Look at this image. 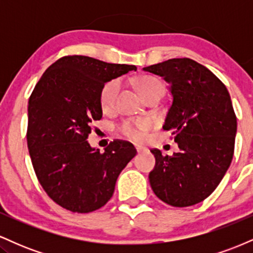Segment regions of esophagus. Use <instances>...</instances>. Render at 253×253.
Instances as JSON below:
<instances>
[{"mask_svg":"<svg viewBox=\"0 0 253 253\" xmlns=\"http://www.w3.org/2000/svg\"><path fill=\"white\" fill-rule=\"evenodd\" d=\"M135 149H136V151H138V153H140V152H144V151H145L144 147H141V146H136Z\"/></svg>","mask_w":253,"mask_h":253,"instance_id":"1","label":"esophagus"}]
</instances>
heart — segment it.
<instances>
[{"label":"heart","mask_w":253,"mask_h":253,"mask_svg":"<svg viewBox=\"0 0 253 253\" xmlns=\"http://www.w3.org/2000/svg\"><path fill=\"white\" fill-rule=\"evenodd\" d=\"M138 86L141 94L149 100L156 95L164 94V85L158 78L152 76H143L138 80ZM121 83L119 80H112L102 86L100 92V103L103 110H109L117 103ZM152 127V121L150 119H129L125 120L118 126V130L124 136L134 141L143 140L145 133Z\"/></svg>","instance_id":"b5f03b06"}]
</instances>
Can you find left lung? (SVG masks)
I'll list each match as a JSON object with an SVG mask.
<instances>
[{
  "mask_svg": "<svg viewBox=\"0 0 253 253\" xmlns=\"http://www.w3.org/2000/svg\"><path fill=\"white\" fill-rule=\"evenodd\" d=\"M144 71L164 77L173 100L164 130H171L179 151L163 156L152 149L156 167L151 188L173 207L202 202L215 190L234 153L237 117L228 90L206 66L189 58H173Z\"/></svg>",
  "mask_w": 253,
  "mask_h": 253,
  "instance_id": "obj_1",
  "label": "left lung"
}]
</instances>
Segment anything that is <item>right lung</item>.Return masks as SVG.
I'll use <instances>...</instances> for the list:
<instances>
[{
	"instance_id": "1",
	"label": "right lung",
	"mask_w": 253,
	"mask_h": 253,
	"mask_svg": "<svg viewBox=\"0 0 253 253\" xmlns=\"http://www.w3.org/2000/svg\"><path fill=\"white\" fill-rule=\"evenodd\" d=\"M136 70L86 56L59 58L38 81L28 101L27 146L38 181L57 205L74 213L103 207L118 176L136 155L129 141H110L101 153L88 136L102 119L104 83Z\"/></svg>"
}]
</instances>
